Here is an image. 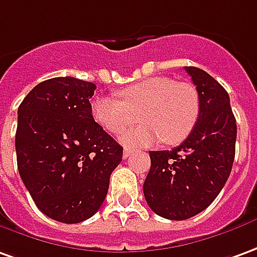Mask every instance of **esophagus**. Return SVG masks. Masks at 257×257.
Returning a JSON list of instances; mask_svg holds the SVG:
<instances>
[{
	"label": "esophagus",
	"instance_id": "obj_1",
	"mask_svg": "<svg viewBox=\"0 0 257 257\" xmlns=\"http://www.w3.org/2000/svg\"><path fill=\"white\" fill-rule=\"evenodd\" d=\"M133 154H134V150H132V148H124V151H123V158H130Z\"/></svg>",
	"mask_w": 257,
	"mask_h": 257
}]
</instances>
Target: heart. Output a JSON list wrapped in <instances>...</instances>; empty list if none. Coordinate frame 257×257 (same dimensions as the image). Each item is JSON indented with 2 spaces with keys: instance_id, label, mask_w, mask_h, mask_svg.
I'll return each mask as SVG.
<instances>
[{
  "instance_id": "1",
  "label": "heart",
  "mask_w": 257,
  "mask_h": 257,
  "mask_svg": "<svg viewBox=\"0 0 257 257\" xmlns=\"http://www.w3.org/2000/svg\"><path fill=\"white\" fill-rule=\"evenodd\" d=\"M121 102L100 96L92 102V116L102 128L118 134L137 120L143 123L120 136L124 146H150L159 140L176 146L183 143L199 120L200 100L196 88L155 77L118 92Z\"/></svg>"
}]
</instances>
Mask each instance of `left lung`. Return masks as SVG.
Wrapping results in <instances>:
<instances>
[{
  "mask_svg": "<svg viewBox=\"0 0 257 257\" xmlns=\"http://www.w3.org/2000/svg\"><path fill=\"white\" fill-rule=\"evenodd\" d=\"M199 93L200 114L190 136L171 151H151L144 196L155 214L187 220L206 210L229 178L236 120L228 92L210 74L185 67Z\"/></svg>",
  "mask_w": 257,
  "mask_h": 257,
  "instance_id": "obj_1",
  "label": "left lung"
}]
</instances>
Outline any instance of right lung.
Wrapping results in <instances>:
<instances>
[{
  "label": "right lung",
  "instance_id": "obj_1",
  "mask_svg": "<svg viewBox=\"0 0 257 257\" xmlns=\"http://www.w3.org/2000/svg\"><path fill=\"white\" fill-rule=\"evenodd\" d=\"M96 85L74 77L36 85L18 109L19 175L37 208L77 224L102 206L123 148L93 120Z\"/></svg>",
  "mask_w": 257,
  "mask_h": 257
}]
</instances>
